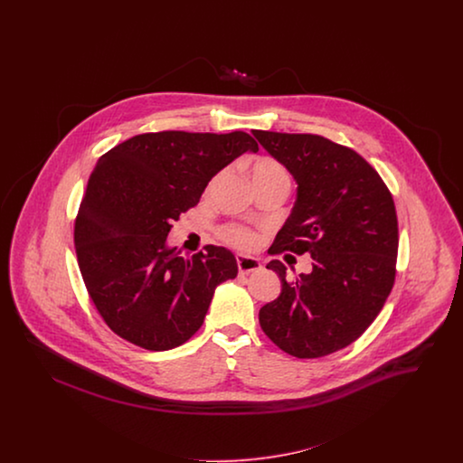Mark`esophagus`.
Instances as JSON below:
<instances>
[{"label": "esophagus", "mask_w": 463, "mask_h": 463, "mask_svg": "<svg viewBox=\"0 0 463 463\" xmlns=\"http://www.w3.org/2000/svg\"><path fill=\"white\" fill-rule=\"evenodd\" d=\"M238 260V269L241 274H250V272H257L262 269V264L259 259L255 257H248V255H238L236 257Z\"/></svg>", "instance_id": "1"}]
</instances>
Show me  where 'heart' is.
Instances as JSON below:
<instances>
[{"mask_svg":"<svg viewBox=\"0 0 463 463\" xmlns=\"http://www.w3.org/2000/svg\"><path fill=\"white\" fill-rule=\"evenodd\" d=\"M251 178L255 187L257 185H267V184H288L289 185V175H288L287 168L272 159V157H260L253 163L251 166ZM215 184V180H213ZM223 240L238 248H251L257 242V236L242 227H236V225H229L222 231Z\"/></svg>","mask_w":463,"mask_h":463,"instance_id":"obj_1","label":"heart"}]
</instances>
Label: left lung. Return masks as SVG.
I'll use <instances>...</instances> for the list:
<instances>
[{"mask_svg": "<svg viewBox=\"0 0 463 463\" xmlns=\"http://www.w3.org/2000/svg\"><path fill=\"white\" fill-rule=\"evenodd\" d=\"M297 184V199L270 253H308L312 270L288 279L265 304V335L295 357H321L357 340L383 307L396 278L397 215L372 165L321 135L253 130Z\"/></svg>", "mask_w": 463, "mask_h": 463, "instance_id": "8db88e82", "label": "left lung"}]
</instances>
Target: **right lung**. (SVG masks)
<instances>
[{
	"mask_svg": "<svg viewBox=\"0 0 463 463\" xmlns=\"http://www.w3.org/2000/svg\"><path fill=\"white\" fill-rule=\"evenodd\" d=\"M259 144L248 133L137 135L102 156L74 225L78 264L110 330L147 351H168L201 328L215 288L238 276L223 246L180 257L166 238L208 182Z\"/></svg>",
	"mask_w": 463,
	"mask_h": 463,
	"instance_id": "right-lung-1",
	"label": "right lung"
}]
</instances>
